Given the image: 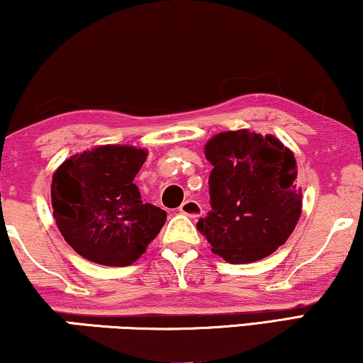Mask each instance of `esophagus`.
I'll return each mask as SVG.
<instances>
[{"label": "esophagus", "instance_id": "esophagus-1", "mask_svg": "<svg viewBox=\"0 0 363 363\" xmlns=\"http://www.w3.org/2000/svg\"><path fill=\"white\" fill-rule=\"evenodd\" d=\"M179 212L191 218H197L202 216V207H201V203H199L197 201H194V199H187V201H184L181 203Z\"/></svg>", "mask_w": 363, "mask_h": 363}]
</instances>
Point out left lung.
Listing matches in <instances>:
<instances>
[{
  "instance_id": "obj_1",
  "label": "left lung",
  "mask_w": 363,
  "mask_h": 363,
  "mask_svg": "<svg viewBox=\"0 0 363 363\" xmlns=\"http://www.w3.org/2000/svg\"><path fill=\"white\" fill-rule=\"evenodd\" d=\"M211 211L197 230L228 263L258 262L289 238L301 216L296 160L274 136L225 131L206 145Z\"/></svg>"
}]
</instances>
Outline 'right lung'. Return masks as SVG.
<instances>
[{
	"label": "right lung",
	"mask_w": 363,
	"mask_h": 363,
	"mask_svg": "<svg viewBox=\"0 0 363 363\" xmlns=\"http://www.w3.org/2000/svg\"><path fill=\"white\" fill-rule=\"evenodd\" d=\"M145 160V150L106 145L72 156L54 172L55 223L80 257L128 267L160 233L167 213L143 203L133 182Z\"/></svg>",
	"instance_id": "add662e5"
}]
</instances>
